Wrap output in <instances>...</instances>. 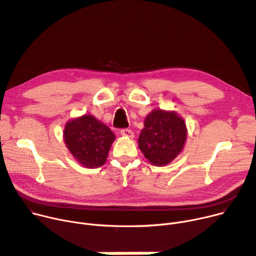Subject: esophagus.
<instances>
[{
    "label": "esophagus",
    "mask_w": 256,
    "mask_h": 256,
    "mask_svg": "<svg viewBox=\"0 0 256 256\" xmlns=\"http://www.w3.org/2000/svg\"><path fill=\"white\" fill-rule=\"evenodd\" d=\"M120 134H121L122 136L128 137V138H132V137H134V132H132V130H130V128H122V130H120Z\"/></svg>",
    "instance_id": "esophagus-1"
}]
</instances>
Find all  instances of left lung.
Instances as JSON below:
<instances>
[{"instance_id": "1", "label": "left lung", "mask_w": 256, "mask_h": 256, "mask_svg": "<svg viewBox=\"0 0 256 256\" xmlns=\"http://www.w3.org/2000/svg\"><path fill=\"white\" fill-rule=\"evenodd\" d=\"M187 132L184 120L174 112L154 110L144 120L138 139L144 157L154 165L172 162L183 150Z\"/></svg>"}]
</instances>
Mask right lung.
I'll use <instances>...</instances> for the list:
<instances>
[{"label": "right lung", "instance_id": "1", "mask_svg": "<svg viewBox=\"0 0 256 256\" xmlns=\"http://www.w3.org/2000/svg\"><path fill=\"white\" fill-rule=\"evenodd\" d=\"M66 146L73 157L86 168H99L106 163L115 140L114 132L91 115H84L66 124Z\"/></svg>", "mask_w": 256, "mask_h": 256}]
</instances>
